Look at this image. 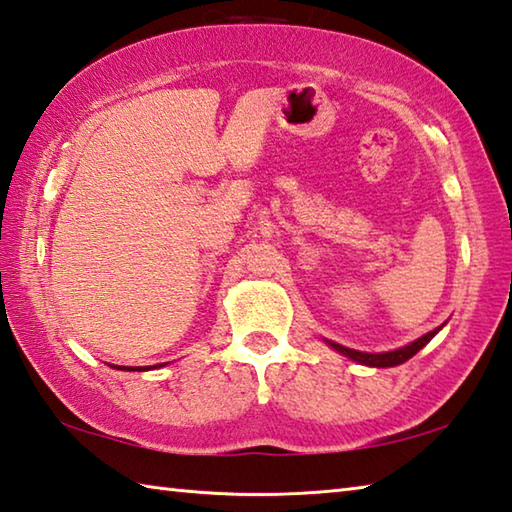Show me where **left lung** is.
Here are the masks:
<instances>
[{"mask_svg": "<svg viewBox=\"0 0 512 512\" xmlns=\"http://www.w3.org/2000/svg\"><path fill=\"white\" fill-rule=\"evenodd\" d=\"M441 328H443V326H441ZM441 328H436V330H432V333L418 337L416 342H411V344H407V346L398 348V351H389V353H362V351H353V348H346V346L335 344V342H328V346H333L337 353L351 357V360L357 362V364L375 366V369H387V366H398V364H402V362H407L409 357H414V355L420 351V348L432 342V337H434Z\"/></svg>", "mask_w": 512, "mask_h": 512, "instance_id": "1", "label": "left lung"}]
</instances>
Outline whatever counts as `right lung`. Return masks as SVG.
<instances>
[{"instance_id": "add662e5", "label": "right lung", "mask_w": 512, "mask_h": 512, "mask_svg": "<svg viewBox=\"0 0 512 512\" xmlns=\"http://www.w3.org/2000/svg\"><path fill=\"white\" fill-rule=\"evenodd\" d=\"M157 366H161V364H157ZM114 369H116V366H114ZM121 371H143V369H141V366H137V369H132V366H130V369H125V366H121Z\"/></svg>"}]
</instances>
